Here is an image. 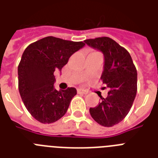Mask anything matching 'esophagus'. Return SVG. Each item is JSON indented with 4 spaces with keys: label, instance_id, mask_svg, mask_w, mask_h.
<instances>
[{
    "label": "esophagus",
    "instance_id": "34e87169",
    "mask_svg": "<svg viewBox=\"0 0 158 158\" xmlns=\"http://www.w3.org/2000/svg\"><path fill=\"white\" fill-rule=\"evenodd\" d=\"M77 92H78V94H88V92L85 91V90H83V89H78V90H77Z\"/></svg>",
    "mask_w": 158,
    "mask_h": 158
}]
</instances>
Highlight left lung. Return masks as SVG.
Segmentation results:
<instances>
[{
    "label": "left lung",
    "mask_w": 158,
    "mask_h": 158,
    "mask_svg": "<svg viewBox=\"0 0 158 158\" xmlns=\"http://www.w3.org/2000/svg\"><path fill=\"white\" fill-rule=\"evenodd\" d=\"M84 42L103 53L101 79L109 89L107 97L100 96L102 102L89 112L99 125L110 127L120 123L130 110L137 93V70L128 51L111 38L102 37Z\"/></svg>",
    "instance_id": "left-lung-1"
}]
</instances>
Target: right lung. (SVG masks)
<instances>
[{
  "instance_id": "1",
  "label": "right lung",
  "mask_w": 158,
  "mask_h": 158,
  "mask_svg": "<svg viewBox=\"0 0 158 158\" xmlns=\"http://www.w3.org/2000/svg\"><path fill=\"white\" fill-rule=\"evenodd\" d=\"M84 45L50 36L31 43L23 52L18 66L19 91L28 112L39 122H56L66 113L77 91L55 89L54 72L61 71L69 57Z\"/></svg>"
}]
</instances>
